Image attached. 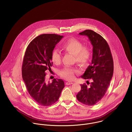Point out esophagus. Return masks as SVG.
Returning a JSON list of instances; mask_svg holds the SVG:
<instances>
[{
	"instance_id": "1",
	"label": "esophagus",
	"mask_w": 132,
	"mask_h": 132,
	"mask_svg": "<svg viewBox=\"0 0 132 132\" xmlns=\"http://www.w3.org/2000/svg\"><path fill=\"white\" fill-rule=\"evenodd\" d=\"M73 84V82H70V81H68V82H66V85H72V84Z\"/></svg>"
}]
</instances>
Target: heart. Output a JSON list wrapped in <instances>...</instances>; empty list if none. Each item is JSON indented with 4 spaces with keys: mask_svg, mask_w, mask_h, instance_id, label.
Returning a JSON list of instances; mask_svg holds the SVG:
<instances>
[{
    "mask_svg": "<svg viewBox=\"0 0 132 132\" xmlns=\"http://www.w3.org/2000/svg\"><path fill=\"white\" fill-rule=\"evenodd\" d=\"M62 49L66 52L74 55V61L81 67L86 66L89 62L91 56V49L88 45H84L80 41L71 38L64 43ZM51 59L56 65H59L61 62V55L59 52L54 50L52 53ZM78 70L75 68L65 67L60 72V75L68 79L73 80L75 78V74L78 73Z\"/></svg>",
    "mask_w": 132,
    "mask_h": 132,
    "instance_id": "b5f03b06",
    "label": "heart"
}]
</instances>
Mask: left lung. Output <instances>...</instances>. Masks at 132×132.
<instances>
[{
	"instance_id": "obj_1",
	"label": "left lung",
	"mask_w": 132,
	"mask_h": 132,
	"mask_svg": "<svg viewBox=\"0 0 132 132\" xmlns=\"http://www.w3.org/2000/svg\"><path fill=\"white\" fill-rule=\"evenodd\" d=\"M79 35L87 36L93 46L91 64L81 76L85 79L90 80L89 83L80 85L81 89L77 94V100L87 105H93L104 96L112 78L114 62L109 45L99 34L86 30Z\"/></svg>"
}]
</instances>
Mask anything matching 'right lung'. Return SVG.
<instances>
[{
    "label": "right lung",
    "instance_id": "obj_1",
    "mask_svg": "<svg viewBox=\"0 0 132 132\" xmlns=\"http://www.w3.org/2000/svg\"><path fill=\"white\" fill-rule=\"evenodd\" d=\"M63 36L44 34L34 38L28 45L22 64V76L28 93L38 104L50 106L59 99L64 81L54 79L45 81V72L53 65L51 55L55 45Z\"/></svg>",
    "mask_w": 132,
    "mask_h": 132
}]
</instances>
